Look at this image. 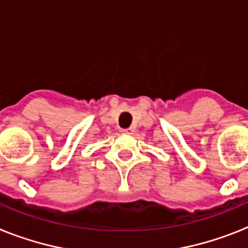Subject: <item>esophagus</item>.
Returning a JSON list of instances; mask_svg holds the SVG:
<instances>
[{"label":"esophagus","mask_w":248,"mask_h":248,"mask_svg":"<svg viewBox=\"0 0 248 248\" xmlns=\"http://www.w3.org/2000/svg\"><path fill=\"white\" fill-rule=\"evenodd\" d=\"M123 134H133L134 133V128H126V129H122Z\"/></svg>","instance_id":"1"}]
</instances>
